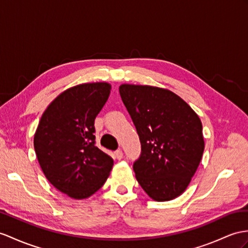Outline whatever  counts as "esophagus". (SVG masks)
I'll list each match as a JSON object with an SVG mask.
<instances>
[{
	"label": "esophagus",
	"instance_id": "esophagus-1",
	"mask_svg": "<svg viewBox=\"0 0 248 248\" xmlns=\"http://www.w3.org/2000/svg\"><path fill=\"white\" fill-rule=\"evenodd\" d=\"M114 158H116L117 160L123 159V153H122V150H117V152L114 153Z\"/></svg>",
	"mask_w": 248,
	"mask_h": 248
}]
</instances>
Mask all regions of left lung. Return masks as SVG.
Wrapping results in <instances>:
<instances>
[{"label": "left lung", "mask_w": 248, "mask_h": 248, "mask_svg": "<svg viewBox=\"0 0 248 248\" xmlns=\"http://www.w3.org/2000/svg\"><path fill=\"white\" fill-rule=\"evenodd\" d=\"M119 90L141 141L136 179L153 200H173L186 190L201 162V120L168 89L122 84Z\"/></svg>", "instance_id": "1"}]
</instances>
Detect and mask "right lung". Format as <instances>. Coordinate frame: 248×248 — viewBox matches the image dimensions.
Instances as JSON below:
<instances>
[{"mask_svg": "<svg viewBox=\"0 0 248 248\" xmlns=\"http://www.w3.org/2000/svg\"><path fill=\"white\" fill-rule=\"evenodd\" d=\"M111 85L84 83L64 90L42 114L33 137L46 179L71 199L93 196L106 182L113 160L94 144V119Z\"/></svg>", "mask_w": 248, "mask_h": 248, "instance_id": "right-lung-1", "label": "right lung"}]
</instances>
